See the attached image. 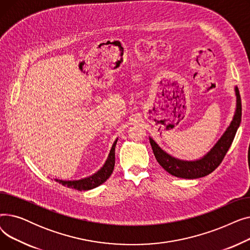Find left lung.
<instances>
[{
	"label": "left lung",
	"instance_id": "8db88e82",
	"mask_svg": "<svg viewBox=\"0 0 250 250\" xmlns=\"http://www.w3.org/2000/svg\"><path fill=\"white\" fill-rule=\"evenodd\" d=\"M235 92L236 97H237V104H236V111L233 120L228 128L226 129L224 135L220 138L216 145L207 155H205L203 158L195 161H185L176 159L174 157L170 156L169 154L164 152L158 145H157L156 142L152 138H150V144L152 146L157 162H158L168 173L180 178L194 179L204 177L209 173H212L221 164L231 146L236 132H237L241 123V98L237 87H235Z\"/></svg>",
	"mask_w": 250,
	"mask_h": 250
}]
</instances>
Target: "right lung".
I'll return each instance as SVG.
<instances>
[{
    "mask_svg": "<svg viewBox=\"0 0 250 250\" xmlns=\"http://www.w3.org/2000/svg\"><path fill=\"white\" fill-rule=\"evenodd\" d=\"M116 142H117V140H115V142L113 143L106 162H105L103 167L95 174L91 175L89 177H86L84 179H80V180H59V179H56V180L59 181L60 183H62V185L64 187H68L70 188H75L78 190H89V189L99 187L100 185H102L103 182H105L109 178V176L111 175V173L113 171L114 163H115V156H114L115 152L114 151H115Z\"/></svg>",
    "mask_w": 250,
    "mask_h": 250,
    "instance_id": "1",
    "label": "right lung"
}]
</instances>
